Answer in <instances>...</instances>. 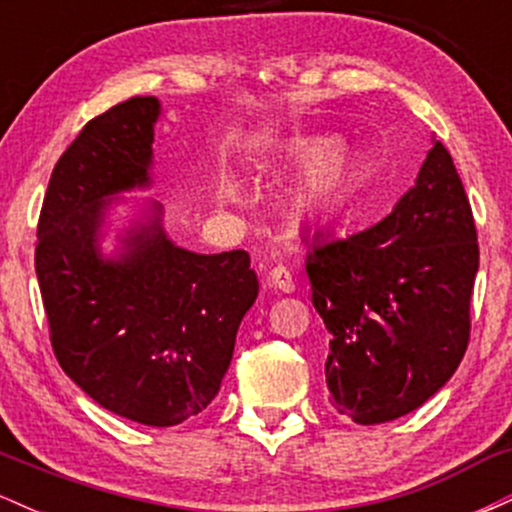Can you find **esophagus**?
Here are the masks:
<instances>
[{
  "label": "esophagus",
  "mask_w": 512,
  "mask_h": 512,
  "mask_svg": "<svg viewBox=\"0 0 512 512\" xmlns=\"http://www.w3.org/2000/svg\"><path fill=\"white\" fill-rule=\"evenodd\" d=\"M269 286H274V289L284 293H291L296 289V279H293L291 269L286 267V264H276V267L269 269Z\"/></svg>",
  "instance_id": "esophagus-1"
}]
</instances>
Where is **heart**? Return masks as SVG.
Listing matches in <instances>:
<instances>
[{
    "label": "heart",
    "mask_w": 512,
    "mask_h": 512,
    "mask_svg": "<svg viewBox=\"0 0 512 512\" xmlns=\"http://www.w3.org/2000/svg\"><path fill=\"white\" fill-rule=\"evenodd\" d=\"M284 163H308L301 187H298V207L305 214H325L337 209L346 195L351 178V154L344 144L330 137H308L281 146L279 154ZM223 197L236 199L240 187L236 178H226L221 185Z\"/></svg>",
    "instance_id": "b5f03b06"
}]
</instances>
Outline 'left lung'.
<instances>
[{
    "mask_svg": "<svg viewBox=\"0 0 512 512\" xmlns=\"http://www.w3.org/2000/svg\"><path fill=\"white\" fill-rule=\"evenodd\" d=\"M477 269L472 207L438 139L392 214L310 240L305 272L330 332L325 378L339 414L385 424L448 383L469 344Z\"/></svg>",
    "mask_w": 512,
    "mask_h": 512,
    "instance_id": "obj_1",
    "label": "left lung"
}]
</instances>
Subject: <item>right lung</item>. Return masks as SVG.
Here are the masks:
<instances>
[{"label": "right lung", "mask_w": 512, "mask_h": 512, "mask_svg": "<svg viewBox=\"0 0 512 512\" xmlns=\"http://www.w3.org/2000/svg\"><path fill=\"white\" fill-rule=\"evenodd\" d=\"M158 113V98L134 96L69 144L40 209L35 274L64 373L103 409L163 428L219 395L260 284L245 250L197 255L170 243L158 204L120 255L103 257L110 197L151 180Z\"/></svg>", "instance_id": "add662e5"}]
</instances>
